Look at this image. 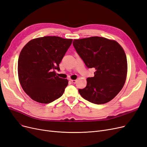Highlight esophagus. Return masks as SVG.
<instances>
[{
	"label": "esophagus",
	"instance_id": "34e87169",
	"mask_svg": "<svg viewBox=\"0 0 147 147\" xmlns=\"http://www.w3.org/2000/svg\"><path fill=\"white\" fill-rule=\"evenodd\" d=\"M70 82H72V83L73 84H75L76 82H77V80H70Z\"/></svg>",
	"mask_w": 147,
	"mask_h": 147
}]
</instances>
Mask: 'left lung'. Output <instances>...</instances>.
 <instances>
[{
  "instance_id": "left-lung-1",
  "label": "left lung",
  "mask_w": 147,
  "mask_h": 147,
  "mask_svg": "<svg viewBox=\"0 0 147 147\" xmlns=\"http://www.w3.org/2000/svg\"><path fill=\"white\" fill-rule=\"evenodd\" d=\"M73 45L88 68L95 70L87 78V86L79 89L82 97L94 104L109 102L123 87L127 74V59L115 41L94 36L74 39Z\"/></svg>"
}]
</instances>
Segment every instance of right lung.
<instances>
[{
    "instance_id": "obj_1",
    "label": "right lung",
    "mask_w": 147,
    "mask_h": 147,
    "mask_svg": "<svg viewBox=\"0 0 147 147\" xmlns=\"http://www.w3.org/2000/svg\"><path fill=\"white\" fill-rule=\"evenodd\" d=\"M73 40L58 36L34 39L25 45L18 59L19 82L30 98L41 103H50L61 97L68 80L56 75Z\"/></svg>"
}]
</instances>
